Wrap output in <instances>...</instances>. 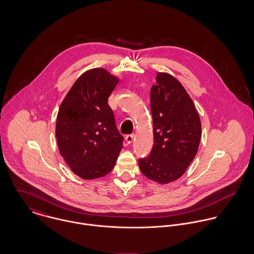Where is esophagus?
<instances>
[{
  "instance_id": "34e87169",
  "label": "esophagus",
  "mask_w": 254,
  "mask_h": 254,
  "mask_svg": "<svg viewBox=\"0 0 254 254\" xmlns=\"http://www.w3.org/2000/svg\"><path fill=\"white\" fill-rule=\"evenodd\" d=\"M134 138H135V136H134L133 134H131V135H127L126 138H125V140H126V142H127L128 144H131V143L133 142Z\"/></svg>"
}]
</instances>
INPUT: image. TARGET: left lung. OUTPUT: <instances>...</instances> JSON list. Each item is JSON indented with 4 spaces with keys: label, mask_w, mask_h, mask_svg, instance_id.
<instances>
[{
    "label": "left lung",
    "mask_w": 254,
    "mask_h": 254,
    "mask_svg": "<svg viewBox=\"0 0 254 254\" xmlns=\"http://www.w3.org/2000/svg\"><path fill=\"white\" fill-rule=\"evenodd\" d=\"M150 89L153 145L139 159L146 178L159 184L179 179L193 160L201 138V123L195 107L181 83L168 73L156 74Z\"/></svg>",
    "instance_id": "left-lung-1"
}]
</instances>
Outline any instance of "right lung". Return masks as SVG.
Listing matches in <instances>:
<instances>
[{
    "mask_svg": "<svg viewBox=\"0 0 254 254\" xmlns=\"http://www.w3.org/2000/svg\"><path fill=\"white\" fill-rule=\"evenodd\" d=\"M119 79L104 68L83 73L63 101L56 124L61 155L84 180L106 176L123 146L108 100Z\"/></svg>",
    "mask_w": 254,
    "mask_h": 254,
    "instance_id": "add662e5",
    "label": "right lung"
}]
</instances>
